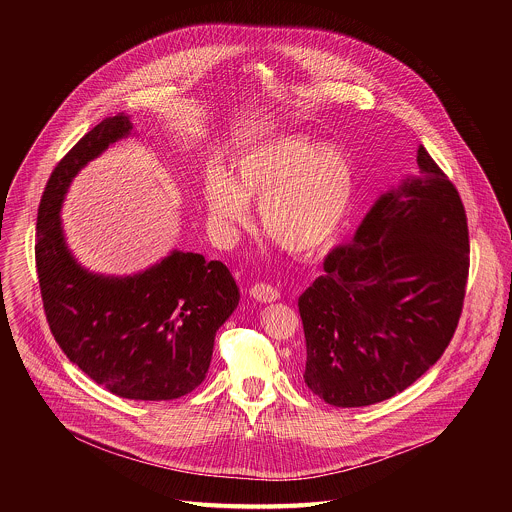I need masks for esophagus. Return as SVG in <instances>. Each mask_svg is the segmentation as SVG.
Returning a JSON list of instances; mask_svg holds the SVG:
<instances>
[{
	"instance_id": "obj_1",
	"label": "esophagus",
	"mask_w": 512,
	"mask_h": 512,
	"mask_svg": "<svg viewBox=\"0 0 512 512\" xmlns=\"http://www.w3.org/2000/svg\"><path fill=\"white\" fill-rule=\"evenodd\" d=\"M250 297L252 299H256V301H260V303H272V301H276L278 297H280V293L278 290L274 288V286H270V284H254L252 288H250Z\"/></svg>"
}]
</instances>
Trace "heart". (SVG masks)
<instances>
[{"label": "heart", "instance_id": "b5f03b06", "mask_svg": "<svg viewBox=\"0 0 512 512\" xmlns=\"http://www.w3.org/2000/svg\"><path fill=\"white\" fill-rule=\"evenodd\" d=\"M355 199V169L345 151L305 136H280L240 151L228 175L205 179V201L224 242L250 222L260 203L262 228L288 252L319 256L339 238Z\"/></svg>", "mask_w": 512, "mask_h": 512}]
</instances>
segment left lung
Instances as JSON below:
<instances>
[{
    "label": "left lung",
    "instance_id": "obj_1",
    "mask_svg": "<svg viewBox=\"0 0 512 512\" xmlns=\"http://www.w3.org/2000/svg\"><path fill=\"white\" fill-rule=\"evenodd\" d=\"M418 177L384 193L351 244L299 295L305 384L337 408L392 398L438 363L463 309L469 230L461 197L418 147Z\"/></svg>",
    "mask_w": 512,
    "mask_h": 512
}]
</instances>
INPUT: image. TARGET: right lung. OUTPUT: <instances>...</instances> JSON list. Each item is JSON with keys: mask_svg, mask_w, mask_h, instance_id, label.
I'll return each mask as SVG.
<instances>
[{"mask_svg": "<svg viewBox=\"0 0 512 512\" xmlns=\"http://www.w3.org/2000/svg\"><path fill=\"white\" fill-rule=\"evenodd\" d=\"M130 132V116L106 118L57 163L39 205L35 264L49 329L71 363L116 396L173 400L209 372L215 335L240 299L230 270L173 250L142 274L96 276L76 264L59 217L74 175Z\"/></svg>", "mask_w": 512, "mask_h": 512, "instance_id": "add662e5", "label": "right lung"}]
</instances>
